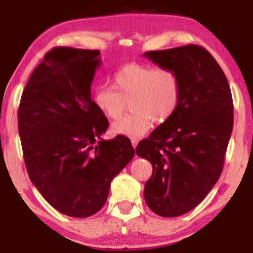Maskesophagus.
<instances>
[{"label":"esophagus","instance_id":"1","mask_svg":"<svg viewBox=\"0 0 253 253\" xmlns=\"http://www.w3.org/2000/svg\"><path fill=\"white\" fill-rule=\"evenodd\" d=\"M130 141H132L133 147H134V149H135L136 145H138V143H139V140H138V139H132V140H130Z\"/></svg>","mask_w":253,"mask_h":253}]
</instances>
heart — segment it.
Masks as SVG:
<instances>
[{"mask_svg":"<svg viewBox=\"0 0 253 253\" xmlns=\"http://www.w3.org/2000/svg\"><path fill=\"white\" fill-rule=\"evenodd\" d=\"M112 87L98 86L92 102L106 118L118 119L129 101L132 113L112 124L115 135L138 138L147 132L153 120L168 121L181 101V81L168 68H153L145 64H127L112 76Z\"/></svg>","mask_w":253,"mask_h":253,"instance_id":"heart-1","label":"heart"}]
</instances>
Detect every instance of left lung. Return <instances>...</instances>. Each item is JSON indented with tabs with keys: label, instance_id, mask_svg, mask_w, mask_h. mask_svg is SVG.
Masks as SVG:
<instances>
[{
	"label": "left lung",
	"instance_id": "obj_1",
	"mask_svg": "<svg viewBox=\"0 0 253 253\" xmlns=\"http://www.w3.org/2000/svg\"><path fill=\"white\" fill-rule=\"evenodd\" d=\"M181 81L173 117L136 146L152 164L144 197L157 215L173 217L194 210L217 182L233 129V101L227 78L207 50L187 45L145 52Z\"/></svg>",
	"mask_w": 253,
	"mask_h": 253
}]
</instances>
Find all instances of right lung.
Listing matches in <instances>:
<instances>
[{
  "instance_id": "1",
  "label": "right lung",
  "mask_w": 253,
  "mask_h": 253,
  "mask_svg": "<svg viewBox=\"0 0 253 253\" xmlns=\"http://www.w3.org/2000/svg\"><path fill=\"white\" fill-rule=\"evenodd\" d=\"M100 51L56 47L26 84L17 120L30 179L54 210L97 213L110 182L134 156L127 136L104 140L108 120L91 100Z\"/></svg>"
}]
</instances>
